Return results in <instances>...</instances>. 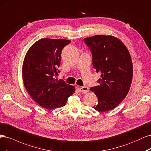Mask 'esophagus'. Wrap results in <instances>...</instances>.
<instances>
[{"instance_id": "34e87169", "label": "esophagus", "mask_w": 151, "mask_h": 151, "mask_svg": "<svg viewBox=\"0 0 151 151\" xmlns=\"http://www.w3.org/2000/svg\"><path fill=\"white\" fill-rule=\"evenodd\" d=\"M80 92H82V93H86L87 92L89 91V88L88 86H82V87H80L78 88Z\"/></svg>"}]
</instances>
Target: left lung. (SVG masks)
Listing matches in <instances>:
<instances>
[{"label":"left lung","mask_w":151,"mask_h":151,"mask_svg":"<svg viewBox=\"0 0 151 151\" xmlns=\"http://www.w3.org/2000/svg\"><path fill=\"white\" fill-rule=\"evenodd\" d=\"M93 58V66L101 73L99 85L91 87L98 98L93 108L99 111L114 109L127 96L132 83L133 65L127 47L112 36L96 35L84 39Z\"/></svg>","instance_id":"1"}]
</instances>
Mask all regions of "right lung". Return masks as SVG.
I'll list each match as a JSON object with an SVG mask.
<instances>
[{
	"instance_id": "1",
	"label": "right lung",
	"mask_w": 151,
	"mask_h": 151,
	"mask_svg": "<svg viewBox=\"0 0 151 151\" xmlns=\"http://www.w3.org/2000/svg\"><path fill=\"white\" fill-rule=\"evenodd\" d=\"M66 40L43 38L27 51L22 65L24 86L32 99L46 109L62 107L75 92L73 86L54 76L60 66L61 51L70 43Z\"/></svg>"
}]
</instances>
